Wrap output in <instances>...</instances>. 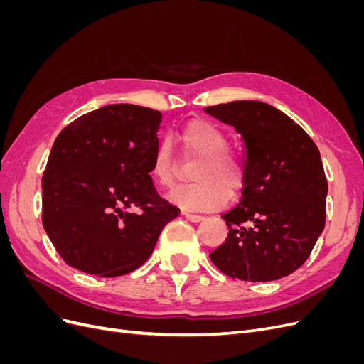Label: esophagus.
<instances>
[{"label":"esophagus","mask_w":364,"mask_h":364,"mask_svg":"<svg viewBox=\"0 0 364 364\" xmlns=\"http://www.w3.org/2000/svg\"><path fill=\"white\" fill-rule=\"evenodd\" d=\"M182 215H183L186 220H190V222H193V223H199V222H202V220L205 218L203 215L190 214V213H182Z\"/></svg>","instance_id":"esophagus-1"}]
</instances>
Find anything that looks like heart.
<instances>
[{"label": "heart", "instance_id": "b5f03b06", "mask_svg": "<svg viewBox=\"0 0 364 364\" xmlns=\"http://www.w3.org/2000/svg\"><path fill=\"white\" fill-rule=\"evenodd\" d=\"M185 159H197L193 165L191 183L170 193V200L186 209L208 211L228 203L230 193L238 196L245 188V168L230 151L228 136L222 129L206 119H191L179 132ZM181 162L176 158L171 142L162 141L151 159L150 174L161 188H170L178 179Z\"/></svg>", "mask_w": 364, "mask_h": 364}]
</instances>
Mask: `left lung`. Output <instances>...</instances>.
Instances as JSON below:
<instances>
[{
	"mask_svg": "<svg viewBox=\"0 0 364 364\" xmlns=\"http://www.w3.org/2000/svg\"><path fill=\"white\" fill-rule=\"evenodd\" d=\"M205 111L234 126L246 149L241 202L223 215L229 232L209 258L234 279L289 277L310 257L325 228L328 182L317 146L290 117L262 102Z\"/></svg>",
	"mask_w": 364,
	"mask_h": 364,
	"instance_id": "1",
	"label": "left lung"
}]
</instances>
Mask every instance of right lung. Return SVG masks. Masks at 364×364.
Segmentation results:
<instances>
[{
	"instance_id": "obj_1",
	"label": "right lung",
	"mask_w": 364,
	"mask_h": 364,
	"mask_svg": "<svg viewBox=\"0 0 364 364\" xmlns=\"http://www.w3.org/2000/svg\"><path fill=\"white\" fill-rule=\"evenodd\" d=\"M161 118L150 107L109 105L58 135L42 176V225L68 266L100 278L134 272L179 215L150 176Z\"/></svg>"
}]
</instances>
